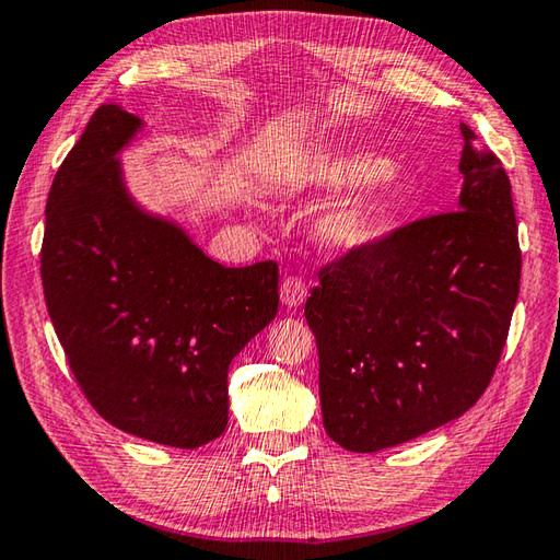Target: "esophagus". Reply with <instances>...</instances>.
Segmentation results:
<instances>
[{"label":"esophagus","instance_id":"obj_1","mask_svg":"<svg viewBox=\"0 0 560 560\" xmlns=\"http://www.w3.org/2000/svg\"><path fill=\"white\" fill-rule=\"evenodd\" d=\"M307 298V283L301 277H285L281 283V303L289 307L303 305Z\"/></svg>","mask_w":560,"mask_h":560}]
</instances>
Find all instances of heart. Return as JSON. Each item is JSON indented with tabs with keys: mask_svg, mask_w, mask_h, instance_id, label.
I'll use <instances>...</instances> for the list:
<instances>
[{
	"mask_svg": "<svg viewBox=\"0 0 560 560\" xmlns=\"http://www.w3.org/2000/svg\"><path fill=\"white\" fill-rule=\"evenodd\" d=\"M305 184L327 192L355 188L346 200L329 207L317 224L324 245L355 250L374 238L402 180L394 164L380 162L370 152L327 150L307 164Z\"/></svg>",
	"mask_w": 560,
	"mask_h": 560,
	"instance_id": "b5f03b06",
	"label": "heart"
}]
</instances>
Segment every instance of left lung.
<instances>
[{"instance_id": "left-lung-1", "label": "left lung", "mask_w": 560, "mask_h": 560, "mask_svg": "<svg viewBox=\"0 0 560 560\" xmlns=\"http://www.w3.org/2000/svg\"><path fill=\"white\" fill-rule=\"evenodd\" d=\"M458 210L402 224L319 269L305 319L327 434L355 453L406 444L487 392L520 291L511 180L460 124Z\"/></svg>"}]
</instances>
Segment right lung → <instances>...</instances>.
Listing matches in <instances>:
<instances>
[{"label": "right lung", "instance_id": "obj_1", "mask_svg": "<svg viewBox=\"0 0 560 560\" xmlns=\"http://www.w3.org/2000/svg\"><path fill=\"white\" fill-rule=\"evenodd\" d=\"M140 119L102 104L45 207L40 275L78 386L104 420L174 448L229 422V365L279 310V265L224 267L142 212L116 160Z\"/></svg>", "mask_w": 560, "mask_h": 560}]
</instances>
